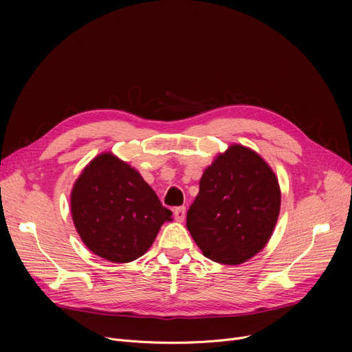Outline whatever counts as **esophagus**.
<instances>
[{
    "label": "esophagus",
    "instance_id": "obj_1",
    "mask_svg": "<svg viewBox=\"0 0 352 352\" xmlns=\"http://www.w3.org/2000/svg\"><path fill=\"white\" fill-rule=\"evenodd\" d=\"M186 215H187L186 207H178V208L174 210V217H175V219L178 221V223H182V221L186 219Z\"/></svg>",
    "mask_w": 352,
    "mask_h": 352
}]
</instances>
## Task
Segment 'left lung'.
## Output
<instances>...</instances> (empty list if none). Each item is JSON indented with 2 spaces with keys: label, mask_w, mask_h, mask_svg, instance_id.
<instances>
[{
  "label": "left lung",
  "mask_w": 352,
  "mask_h": 352,
  "mask_svg": "<svg viewBox=\"0 0 352 352\" xmlns=\"http://www.w3.org/2000/svg\"><path fill=\"white\" fill-rule=\"evenodd\" d=\"M280 207L281 190L271 166L251 148L231 144L202 174L187 228L210 260L239 265L267 245Z\"/></svg>",
  "instance_id": "left-lung-1"
}]
</instances>
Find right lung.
Returning a JSON list of instances; mask_svg holds the SVG:
<instances>
[{"instance_id": "obj_1", "label": "right lung", "mask_w": 352, "mask_h": 352, "mask_svg": "<svg viewBox=\"0 0 352 352\" xmlns=\"http://www.w3.org/2000/svg\"><path fill=\"white\" fill-rule=\"evenodd\" d=\"M71 215L82 243L111 263H131L154 243L173 212L141 174L113 153L91 160L71 191Z\"/></svg>"}]
</instances>
